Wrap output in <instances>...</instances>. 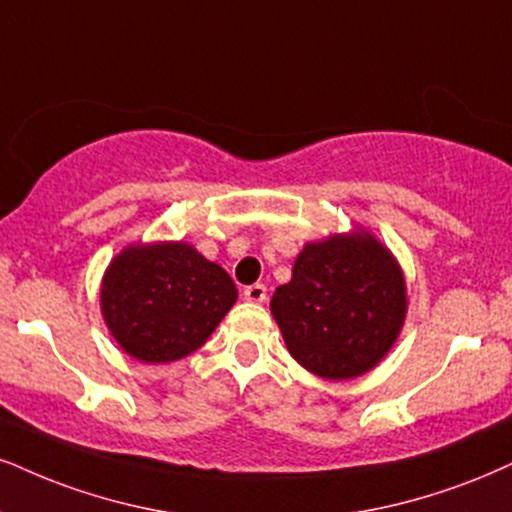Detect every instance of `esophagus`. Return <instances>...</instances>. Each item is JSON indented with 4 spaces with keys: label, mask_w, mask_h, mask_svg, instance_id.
<instances>
[{
    "label": "esophagus",
    "mask_w": 512,
    "mask_h": 512,
    "mask_svg": "<svg viewBox=\"0 0 512 512\" xmlns=\"http://www.w3.org/2000/svg\"><path fill=\"white\" fill-rule=\"evenodd\" d=\"M266 296H268V292L263 285H249L244 289V299L249 301V304H263V301H266Z\"/></svg>",
    "instance_id": "1"
}]
</instances>
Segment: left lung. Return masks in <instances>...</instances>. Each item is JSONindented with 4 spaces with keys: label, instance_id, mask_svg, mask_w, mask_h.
Returning a JSON list of instances; mask_svg holds the SVG:
<instances>
[{
    "label": "left lung",
    "instance_id": "left-lung-1",
    "mask_svg": "<svg viewBox=\"0 0 512 512\" xmlns=\"http://www.w3.org/2000/svg\"><path fill=\"white\" fill-rule=\"evenodd\" d=\"M270 313L296 363L323 380H353L399 339L408 313L406 277L387 244L353 227L304 244Z\"/></svg>",
    "mask_w": 512,
    "mask_h": 512
}]
</instances>
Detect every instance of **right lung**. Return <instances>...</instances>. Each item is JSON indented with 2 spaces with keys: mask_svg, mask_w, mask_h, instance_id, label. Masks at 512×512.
Wrapping results in <instances>:
<instances>
[{
  "mask_svg": "<svg viewBox=\"0 0 512 512\" xmlns=\"http://www.w3.org/2000/svg\"><path fill=\"white\" fill-rule=\"evenodd\" d=\"M237 287L187 242H135L111 258L99 306L111 337L140 363H173L206 344Z\"/></svg>",
  "mask_w": 512,
  "mask_h": 512,
  "instance_id": "1",
  "label": "right lung"
}]
</instances>
